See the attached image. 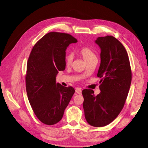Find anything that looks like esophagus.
<instances>
[{
    "label": "esophagus",
    "mask_w": 148,
    "mask_h": 148,
    "mask_svg": "<svg viewBox=\"0 0 148 148\" xmlns=\"http://www.w3.org/2000/svg\"><path fill=\"white\" fill-rule=\"evenodd\" d=\"M75 92H76V93H78V94H81V93H82V89L80 88H77L76 90H75Z\"/></svg>",
    "instance_id": "34e87169"
}]
</instances>
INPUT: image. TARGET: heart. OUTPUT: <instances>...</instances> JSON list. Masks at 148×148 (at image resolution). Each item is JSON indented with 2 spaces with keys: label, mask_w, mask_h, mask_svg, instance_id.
Instances as JSON below:
<instances>
[{
  "label": "heart",
  "mask_w": 148,
  "mask_h": 148,
  "mask_svg": "<svg viewBox=\"0 0 148 148\" xmlns=\"http://www.w3.org/2000/svg\"><path fill=\"white\" fill-rule=\"evenodd\" d=\"M78 53L84 58L85 62H88V61L93 58H97L94 52L90 48H89L88 47L86 46L82 47L81 48L78 49ZM73 56L71 54H66L65 56V58H64V61H65V63L67 66L71 65L72 62H73Z\"/></svg>",
  "instance_id": "heart-1"
}]
</instances>
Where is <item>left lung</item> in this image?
<instances>
[{
  "mask_svg": "<svg viewBox=\"0 0 148 148\" xmlns=\"http://www.w3.org/2000/svg\"><path fill=\"white\" fill-rule=\"evenodd\" d=\"M100 64L97 77L100 93L97 96L90 89L82 91L85 117L94 127L112 122L124 107L131 84L132 73L127 53L122 43L112 36L99 37Z\"/></svg>",
  "mask_w": 148,
  "mask_h": 148,
  "instance_id": "left-lung-1",
  "label": "left lung"
}]
</instances>
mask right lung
I'll return each mask as SVG.
<instances>
[{
	"label": "right lung",
	"mask_w": 148,
	"mask_h": 148,
	"mask_svg": "<svg viewBox=\"0 0 148 148\" xmlns=\"http://www.w3.org/2000/svg\"><path fill=\"white\" fill-rule=\"evenodd\" d=\"M77 40L71 35L51 32L36 43L28 58L26 75L29 102L38 119L46 125L61 121L75 89L56 84L59 71L65 69L66 49Z\"/></svg>",
	"instance_id": "add662e5"
}]
</instances>
